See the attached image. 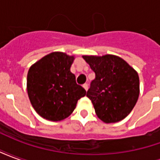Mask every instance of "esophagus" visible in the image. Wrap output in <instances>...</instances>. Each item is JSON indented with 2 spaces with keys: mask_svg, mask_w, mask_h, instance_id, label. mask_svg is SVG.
Masks as SVG:
<instances>
[{
  "mask_svg": "<svg viewBox=\"0 0 160 160\" xmlns=\"http://www.w3.org/2000/svg\"><path fill=\"white\" fill-rule=\"evenodd\" d=\"M83 87L85 88V90L87 91V89H88V84H84Z\"/></svg>",
  "mask_w": 160,
  "mask_h": 160,
  "instance_id": "esophagus-1",
  "label": "esophagus"
}]
</instances>
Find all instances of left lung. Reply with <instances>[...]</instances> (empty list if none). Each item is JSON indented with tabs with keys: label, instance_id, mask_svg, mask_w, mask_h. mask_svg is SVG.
I'll return each instance as SVG.
<instances>
[{
	"label": "left lung",
	"instance_id": "1",
	"mask_svg": "<svg viewBox=\"0 0 160 160\" xmlns=\"http://www.w3.org/2000/svg\"><path fill=\"white\" fill-rule=\"evenodd\" d=\"M83 58L95 73L87 96L98 118L106 123L124 119L139 98L137 72L124 60L112 55L84 56Z\"/></svg>",
	"mask_w": 160,
	"mask_h": 160
}]
</instances>
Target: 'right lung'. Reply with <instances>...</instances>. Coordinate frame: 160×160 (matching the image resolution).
I'll list each match as a JSON object with an SVG mask.
<instances>
[{"mask_svg":"<svg viewBox=\"0 0 160 160\" xmlns=\"http://www.w3.org/2000/svg\"><path fill=\"white\" fill-rule=\"evenodd\" d=\"M73 56L62 52L47 55L30 68L27 92L37 113L49 121H61L72 114L87 92L70 72Z\"/></svg>","mask_w":160,"mask_h":160,"instance_id":"right-lung-1","label":"right lung"}]
</instances>
